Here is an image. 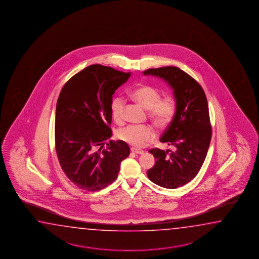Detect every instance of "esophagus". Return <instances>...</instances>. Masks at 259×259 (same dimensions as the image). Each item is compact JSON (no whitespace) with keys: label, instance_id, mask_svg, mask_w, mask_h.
Listing matches in <instances>:
<instances>
[{"label":"esophagus","instance_id":"obj_1","mask_svg":"<svg viewBox=\"0 0 259 259\" xmlns=\"http://www.w3.org/2000/svg\"><path fill=\"white\" fill-rule=\"evenodd\" d=\"M131 150H132V152H134V153H136V154H142V153H143V151H142V150L136 149V148H132Z\"/></svg>","mask_w":259,"mask_h":259}]
</instances>
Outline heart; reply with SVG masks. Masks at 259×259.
<instances>
[{
    "mask_svg": "<svg viewBox=\"0 0 259 259\" xmlns=\"http://www.w3.org/2000/svg\"><path fill=\"white\" fill-rule=\"evenodd\" d=\"M132 98L148 110V117L159 128H164L172 122L177 112V103L172 97H162L161 92L151 85L135 88ZM112 117L117 123L125 117V100L120 97L113 98ZM117 137L134 147H143L155 137V132L149 125H128L117 132Z\"/></svg>",
    "mask_w": 259,
    "mask_h": 259,
    "instance_id": "obj_1",
    "label": "heart"
}]
</instances>
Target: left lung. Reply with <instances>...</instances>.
Returning <instances> with one entry per match:
<instances>
[{"mask_svg":"<svg viewBox=\"0 0 259 259\" xmlns=\"http://www.w3.org/2000/svg\"><path fill=\"white\" fill-rule=\"evenodd\" d=\"M143 73L168 81L177 99L176 115L160 140L175 150L149 151L155 163L148 178L162 188H179L198 175L208 152L212 131L207 97L198 81L178 67L148 69Z\"/></svg>","mask_w":259,"mask_h":259,"instance_id":"left-lung-1","label":"left lung"}]
</instances>
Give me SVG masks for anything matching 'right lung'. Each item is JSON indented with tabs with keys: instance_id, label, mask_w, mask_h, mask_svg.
Returning <instances> with one entry per match:
<instances>
[{
	"instance_id": "obj_1",
	"label": "right lung",
	"mask_w": 259,
	"mask_h": 259,
	"mask_svg": "<svg viewBox=\"0 0 259 259\" xmlns=\"http://www.w3.org/2000/svg\"><path fill=\"white\" fill-rule=\"evenodd\" d=\"M130 76V72L93 64L61 89L55 118L57 156L67 178L81 189L107 188L130 155L123 141H110L104 147L112 135V96Z\"/></svg>"
}]
</instances>
